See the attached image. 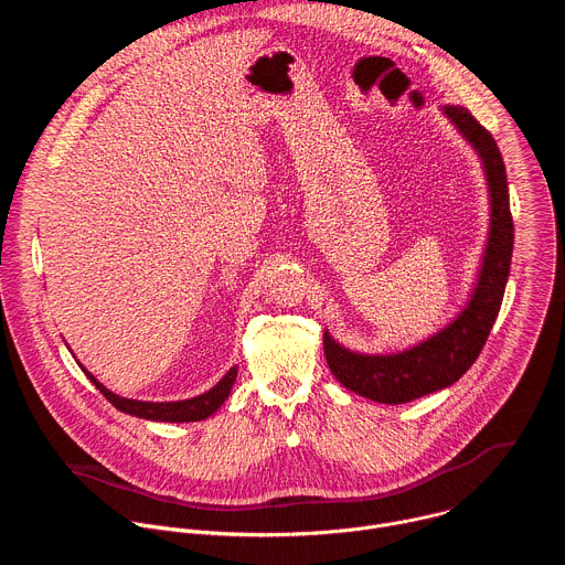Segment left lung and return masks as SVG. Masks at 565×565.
<instances>
[{"label": "left lung", "mask_w": 565, "mask_h": 565, "mask_svg": "<svg viewBox=\"0 0 565 565\" xmlns=\"http://www.w3.org/2000/svg\"><path fill=\"white\" fill-rule=\"evenodd\" d=\"M447 118L478 151L486 168L492 223L486 257L473 295L467 308L447 329L420 342L418 347L393 355H360L347 351L329 333H324V355L333 375L358 395L384 405H402L427 393L454 384L476 362L488 342V335L499 317L503 292L510 275L514 223L510 212V192L505 163L492 134L482 127L465 107H445Z\"/></svg>", "instance_id": "obj_1"}]
</instances>
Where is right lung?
Returning <instances> with one entry per match:
<instances>
[{
	"label": "right lung",
	"mask_w": 565,
	"mask_h": 565,
	"mask_svg": "<svg viewBox=\"0 0 565 565\" xmlns=\"http://www.w3.org/2000/svg\"><path fill=\"white\" fill-rule=\"evenodd\" d=\"M83 371L87 373V377L96 384V388H100V393L111 402V405L118 412H125L129 416H138L145 420H160V423H196V420H205L207 416H212L223 402L230 395V388L236 380V366H232L223 380L210 388L203 395H196L192 399H181V402H142V399H127L120 397L116 393H111L109 388H105L85 366Z\"/></svg>",
	"instance_id": "1"
}]
</instances>
